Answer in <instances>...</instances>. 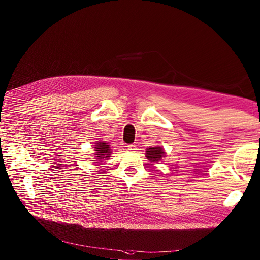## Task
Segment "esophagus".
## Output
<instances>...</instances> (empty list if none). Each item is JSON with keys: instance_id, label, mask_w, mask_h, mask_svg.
<instances>
[{"instance_id": "esophagus-1", "label": "esophagus", "mask_w": 260, "mask_h": 260, "mask_svg": "<svg viewBox=\"0 0 260 260\" xmlns=\"http://www.w3.org/2000/svg\"><path fill=\"white\" fill-rule=\"evenodd\" d=\"M128 149L131 151H134V150H136V146L133 144H130V145H128Z\"/></svg>"}]
</instances>
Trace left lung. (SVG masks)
Returning <instances> with one entry per match:
<instances>
[{
    "label": "left lung",
    "mask_w": 260,
    "mask_h": 260,
    "mask_svg": "<svg viewBox=\"0 0 260 260\" xmlns=\"http://www.w3.org/2000/svg\"><path fill=\"white\" fill-rule=\"evenodd\" d=\"M165 155L164 149L161 147H152L147 149L146 156L150 161H159L161 157Z\"/></svg>",
    "instance_id": "8db88e82"
}]
</instances>
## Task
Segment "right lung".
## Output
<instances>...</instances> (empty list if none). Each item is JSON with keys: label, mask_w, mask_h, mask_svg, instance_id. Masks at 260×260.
Masks as SVG:
<instances>
[{"label": "right lung", "mask_w": 260, "mask_h": 260, "mask_svg": "<svg viewBox=\"0 0 260 260\" xmlns=\"http://www.w3.org/2000/svg\"><path fill=\"white\" fill-rule=\"evenodd\" d=\"M95 151H96V156H98V159L102 160V159H105V158H109L110 155H111V149L109 147V145H107L106 143L104 142H99V143H95Z\"/></svg>", "instance_id": "add662e5"}]
</instances>
